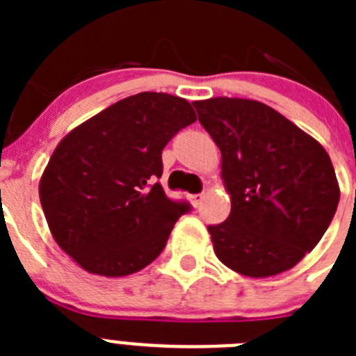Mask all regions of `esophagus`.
I'll return each mask as SVG.
<instances>
[{"instance_id":"esophagus-1","label":"esophagus","mask_w":356,"mask_h":356,"mask_svg":"<svg viewBox=\"0 0 356 356\" xmlns=\"http://www.w3.org/2000/svg\"><path fill=\"white\" fill-rule=\"evenodd\" d=\"M188 200H191V203H193L194 207H197L201 203V200H203V194H191Z\"/></svg>"}]
</instances>
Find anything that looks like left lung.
Returning a JSON list of instances; mask_svg holds the SVG:
<instances>
[{
  "instance_id": "8db88e82",
  "label": "left lung",
  "mask_w": 356,
  "mask_h": 356,
  "mask_svg": "<svg viewBox=\"0 0 356 356\" xmlns=\"http://www.w3.org/2000/svg\"><path fill=\"white\" fill-rule=\"evenodd\" d=\"M193 105L221 149L232 197L228 219L209 226L217 259L251 278L287 271L316 248L337 210L328 153L260 102L212 97Z\"/></svg>"
}]
</instances>
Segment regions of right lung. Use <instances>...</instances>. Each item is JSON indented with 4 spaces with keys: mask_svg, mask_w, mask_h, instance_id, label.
I'll return each mask as SVG.
<instances>
[{
    "mask_svg": "<svg viewBox=\"0 0 356 356\" xmlns=\"http://www.w3.org/2000/svg\"><path fill=\"white\" fill-rule=\"evenodd\" d=\"M196 121L191 103L140 92L65 135L40 180V205L56 244L85 271L124 276L162 253L188 201L165 196L162 149Z\"/></svg>",
    "mask_w": 356,
    "mask_h": 356,
    "instance_id": "right-lung-1",
    "label": "right lung"
}]
</instances>
